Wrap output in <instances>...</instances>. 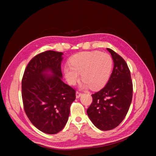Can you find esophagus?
<instances>
[{
	"instance_id": "esophagus-1",
	"label": "esophagus",
	"mask_w": 156,
	"mask_h": 156,
	"mask_svg": "<svg viewBox=\"0 0 156 156\" xmlns=\"http://www.w3.org/2000/svg\"><path fill=\"white\" fill-rule=\"evenodd\" d=\"M83 94V93H81V92H79V91H77L76 92V98H79L80 96H81V95Z\"/></svg>"
}]
</instances>
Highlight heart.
I'll list each match as a JSON object with an SVG mask.
<instances>
[{"label":"heart","mask_w":156,"mask_h":156,"mask_svg":"<svg viewBox=\"0 0 156 156\" xmlns=\"http://www.w3.org/2000/svg\"><path fill=\"white\" fill-rule=\"evenodd\" d=\"M112 65V58L108 53L97 51L81 52L71 58L70 65L64 68V73L68 82L75 84L81 73L84 86L98 89L109 79Z\"/></svg>","instance_id":"1"}]
</instances>
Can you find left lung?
Listing matches in <instances>:
<instances>
[{
    "instance_id": "left-lung-1",
    "label": "left lung",
    "mask_w": 156,
    "mask_h": 156,
    "mask_svg": "<svg viewBox=\"0 0 156 156\" xmlns=\"http://www.w3.org/2000/svg\"><path fill=\"white\" fill-rule=\"evenodd\" d=\"M114 61V68L106 85L92 94L87 114L92 123L103 131L115 128L126 117L133 97L130 70L124 59L107 48Z\"/></svg>"
}]
</instances>
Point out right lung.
I'll return each instance as SVG.
<instances>
[{"label":"right lung","mask_w":156,"mask_h":156,"mask_svg":"<svg viewBox=\"0 0 156 156\" xmlns=\"http://www.w3.org/2000/svg\"><path fill=\"white\" fill-rule=\"evenodd\" d=\"M61 52L46 51L28 63L21 82L23 107L36 128L48 134L62 130L68 119L75 90L61 78ZM51 70L53 76H46Z\"/></svg>","instance_id":"obj_1"}]
</instances>
